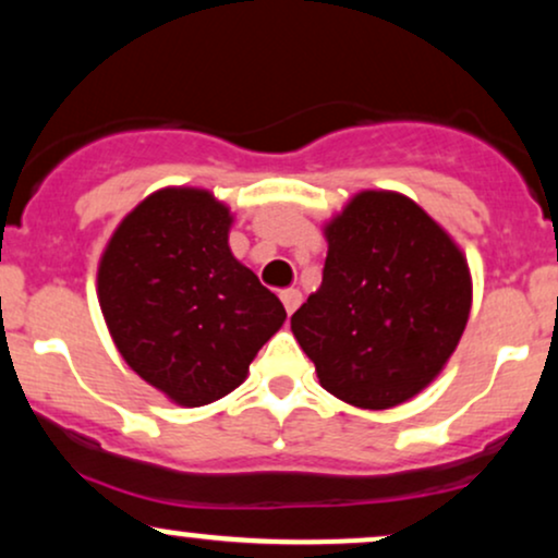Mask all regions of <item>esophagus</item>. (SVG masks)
Segmentation results:
<instances>
[{"label":"esophagus","mask_w":558,"mask_h":558,"mask_svg":"<svg viewBox=\"0 0 558 558\" xmlns=\"http://www.w3.org/2000/svg\"><path fill=\"white\" fill-rule=\"evenodd\" d=\"M280 301H283L288 315H293V312H296V306L301 304V293L296 291V288H286V291H280Z\"/></svg>","instance_id":"obj_1"}]
</instances>
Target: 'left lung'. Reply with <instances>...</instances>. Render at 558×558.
Returning <instances> with one entry per match:
<instances>
[{
  "instance_id": "8db88e82",
  "label": "left lung",
  "mask_w": 558,
  "mask_h": 558,
  "mask_svg": "<svg viewBox=\"0 0 558 558\" xmlns=\"http://www.w3.org/2000/svg\"><path fill=\"white\" fill-rule=\"evenodd\" d=\"M323 233V283L293 312V336L336 399L399 407L444 373L466 328L464 252L417 202L383 189L351 196Z\"/></svg>"
}]
</instances>
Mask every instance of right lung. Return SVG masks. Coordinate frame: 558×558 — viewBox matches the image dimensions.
<instances>
[{
	"label": "right lung",
	"instance_id": "1",
	"mask_svg": "<svg viewBox=\"0 0 558 558\" xmlns=\"http://www.w3.org/2000/svg\"><path fill=\"white\" fill-rule=\"evenodd\" d=\"M233 213L213 191L168 185L107 241L96 296L120 356L178 407L213 403L246 380L286 310L228 246Z\"/></svg>",
	"mask_w": 558,
	"mask_h": 558
}]
</instances>
